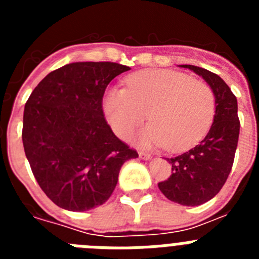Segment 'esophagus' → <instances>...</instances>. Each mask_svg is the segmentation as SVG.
<instances>
[{
  "label": "esophagus",
  "mask_w": 259,
  "mask_h": 259,
  "mask_svg": "<svg viewBox=\"0 0 259 259\" xmlns=\"http://www.w3.org/2000/svg\"><path fill=\"white\" fill-rule=\"evenodd\" d=\"M139 155H140V158L141 159H144V161H149V159H152V154H149V153L140 152L139 153Z\"/></svg>",
  "instance_id": "1"
}]
</instances>
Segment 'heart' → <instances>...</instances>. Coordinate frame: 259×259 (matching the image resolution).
Segmentation results:
<instances>
[{
    "instance_id": "1",
    "label": "heart",
    "mask_w": 259,
    "mask_h": 259,
    "mask_svg": "<svg viewBox=\"0 0 259 259\" xmlns=\"http://www.w3.org/2000/svg\"><path fill=\"white\" fill-rule=\"evenodd\" d=\"M128 89L111 87L102 107L110 127L128 137L145 120L150 124L137 135L143 146H163L184 152L200 143L215 115V96L201 80L172 70H144L125 79Z\"/></svg>"
}]
</instances>
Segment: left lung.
Listing matches in <instances>:
<instances>
[{"mask_svg": "<svg viewBox=\"0 0 259 259\" xmlns=\"http://www.w3.org/2000/svg\"><path fill=\"white\" fill-rule=\"evenodd\" d=\"M202 76L215 96L214 122L202 141L188 152L167 158L172 174L158 188L170 201L198 206L218 194L232 168L240 134L237 100L217 74L202 67L180 65Z\"/></svg>", "mask_w": 259, "mask_h": 259, "instance_id": "left-lung-1", "label": "left lung"}]
</instances>
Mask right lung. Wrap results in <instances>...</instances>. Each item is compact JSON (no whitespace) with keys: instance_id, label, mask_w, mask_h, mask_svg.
I'll use <instances>...</instances> for the list:
<instances>
[{"instance_id":"1","label":"right lung","mask_w":259,"mask_h":259,"mask_svg":"<svg viewBox=\"0 0 259 259\" xmlns=\"http://www.w3.org/2000/svg\"><path fill=\"white\" fill-rule=\"evenodd\" d=\"M128 70L114 62L68 63L48 74L26 102L24 153L40 188L62 209L87 211L106 202L120 167L139 157L102 111L107 84Z\"/></svg>"}]
</instances>
